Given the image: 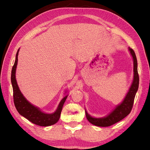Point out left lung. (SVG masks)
I'll use <instances>...</instances> for the list:
<instances>
[{
	"label": "left lung",
	"instance_id": "8db88e82",
	"mask_svg": "<svg viewBox=\"0 0 150 150\" xmlns=\"http://www.w3.org/2000/svg\"><path fill=\"white\" fill-rule=\"evenodd\" d=\"M129 50L131 53L133 59V71H134V78L131 87L129 88L128 94L124 98L123 102L119 106L116 107L112 112L109 115L104 118H93L89 115L87 111H86V116L88 120L93 124L95 126H100V127H108L113 125L120 120H122L127 115H128L129 113L131 112L132 108L134 103V99L137 91L138 90L139 84V77L137 71V60L134 51L131 47H129Z\"/></svg>",
	"mask_w": 150,
	"mask_h": 150
}]
</instances>
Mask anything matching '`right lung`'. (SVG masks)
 <instances>
[{
    "mask_svg": "<svg viewBox=\"0 0 150 150\" xmlns=\"http://www.w3.org/2000/svg\"><path fill=\"white\" fill-rule=\"evenodd\" d=\"M18 53L17 51L16 59L11 70V81L13 86V102L16 109L20 115L24 117L26 119L30 122L40 126H48L53 125L57 123L59 120V118L61 113L63 105L64 104L67 95L62 98L59 105L58 108L54 113L46 114L42 112L39 108L34 106L33 105L30 104L24 97L22 95L19 90L15 79V71L17 68L18 62Z\"/></svg>",
    "mask_w": 150,
    "mask_h": 150,
    "instance_id": "right-lung-1",
    "label": "right lung"
}]
</instances>
